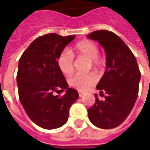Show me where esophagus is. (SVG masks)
Returning <instances> with one entry per match:
<instances>
[{
  "mask_svg": "<svg viewBox=\"0 0 150 150\" xmlns=\"http://www.w3.org/2000/svg\"><path fill=\"white\" fill-rule=\"evenodd\" d=\"M79 97H82V96H83V94L82 92H79Z\"/></svg>",
  "mask_w": 150,
  "mask_h": 150,
  "instance_id": "34e87169",
  "label": "esophagus"
}]
</instances>
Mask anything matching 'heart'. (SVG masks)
<instances>
[{"instance_id":"b5f03b06","label":"heart","mask_w":150,"mask_h":150,"mask_svg":"<svg viewBox=\"0 0 150 150\" xmlns=\"http://www.w3.org/2000/svg\"><path fill=\"white\" fill-rule=\"evenodd\" d=\"M97 45L91 40H82L72 47L71 51L63 50L57 59L59 70L64 75H71L74 71V56H84L90 59L91 67L100 69L104 65V59L98 54ZM98 77L95 73L76 74L69 79V83L73 88L80 91H88L97 82Z\"/></svg>"}]
</instances>
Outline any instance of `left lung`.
Masks as SVG:
<instances>
[{
	"label": "left lung",
	"mask_w": 150,
	"mask_h": 150,
	"mask_svg": "<svg viewBox=\"0 0 150 150\" xmlns=\"http://www.w3.org/2000/svg\"><path fill=\"white\" fill-rule=\"evenodd\" d=\"M88 38L99 42L106 53V71L96 88L105 96L88 109L91 122L98 128L110 129L122 124L131 112L139 91L141 72L135 56L122 39L113 32L96 30Z\"/></svg>",
	"instance_id": "8db88e82"
}]
</instances>
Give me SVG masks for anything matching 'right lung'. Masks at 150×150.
<instances>
[{
	"label": "right lung",
	"instance_id": "add662e5",
	"mask_svg": "<svg viewBox=\"0 0 150 150\" xmlns=\"http://www.w3.org/2000/svg\"><path fill=\"white\" fill-rule=\"evenodd\" d=\"M75 36L47 34L34 40L19 59L17 74L18 96L30 119L41 128L57 129L67 121L69 109L79 98L68 88L57 59ZM66 90L62 97L58 91Z\"/></svg>",
	"mask_w": 150,
	"mask_h": 150
}]
</instances>
